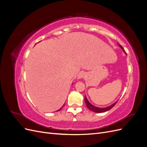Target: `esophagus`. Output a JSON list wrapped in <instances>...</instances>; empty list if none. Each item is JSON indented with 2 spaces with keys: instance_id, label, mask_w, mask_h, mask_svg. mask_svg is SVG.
Returning a JSON list of instances; mask_svg holds the SVG:
<instances>
[{
  "instance_id": "34e87169",
  "label": "esophagus",
  "mask_w": 147,
  "mask_h": 147,
  "mask_svg": "<svg viewBox=\"0 0 147 147\" xmlns=\"http://www.w3.org/2000/svg\"><path fill=\"white\" fill-rule=\"evenodd\" d=\"M86 73L85 72H80L79 74L78 75V79H81V78H83L86 77Z\"/></svg>"
}]
</instances>
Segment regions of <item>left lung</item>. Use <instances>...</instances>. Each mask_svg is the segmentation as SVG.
Instances as JSON below:
<instances>
[{"label":"left lung","mask_w":147,"mask_h":147,"mask_svg":"<svg viewBox=\"0 0 147 147\" xmlns=\"http://www.w3.org/2000/svg\"><path fill=\"white\" fill-rule=\"evenodd\" d=\"M119 47H121L123 50L124 51L123 48L122 47V46H121L120 45H119ZM84 100H85V103L86 104V107H88V109L89 110H90L91 111H92V112H95V113H102V112H107V111L109 110L110 109H111L112 108H113V107L115 105V104H117V102H115L114 104H113L112 105H111L109 107H105V108H99V107H97L96 106H94L92 105L91 104H90V102H89V101L88 100L86 97L85 96V97H84Z\"/></svg>","instance_id":"8db88e82"}]
</instances>
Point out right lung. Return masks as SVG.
<instances>
[{
    "label": "right lung",
    "instance_id": "add662e5",
    "mask_svg": "<svg viewBox=\"0 0 147 147\" xmlns=\"http://www.w3.org/2000/svg\"><path fill=\"white\" fill-rule=\"evenodd\" d=\"M61 109H59V110H61ZM59 110H58V111H59Z\"/></svg>",
    "mask_w": 147,
    "mask_h": 147
}]
</instances>
